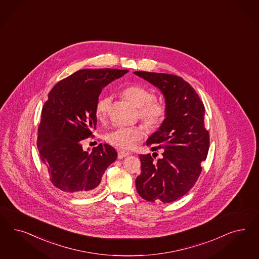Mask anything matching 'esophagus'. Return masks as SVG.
Masks as SVG:
<instances>
[{"label": "esophagus", "mask_w": 259, "mask_h": 259, "mask_svg": "<svg viewBox=\"0 0 259 259\" xmlns=\"http://www.w3.org/2000/svg\"><path fill=\"white\" fill-rule=\"evenodd\" d=\"M128 155H130V153L125 152L124 150H119L118 151V158L119 159L125 158V157L128 156Z\"/></svg>", "instance_id": "obj_1"}]
</instances>
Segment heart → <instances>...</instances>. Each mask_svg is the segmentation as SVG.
I'll return each mask as SVG.
<instances>
[{"instance_id":"obj_1","label":"heart","mask_w":259,"mask_h":259,"mask_svg":"<svg viewBox=\"0 0 259 259\" xmlns=\"http://www.w3.org/2000/svg\"><path fill=\"white\" fill-rule=\"evenodd\" d=\"M123 95L138 109L139 117L150 128H156L165 119L167 109L165 105L155 100L153 92L141 85H130L125 88ZM111 104L109 95L101 96L95 106V116L99 122H104ZM144 136L142 126L117 127L106 134V140L111 146L121 150H132L136 143Z\"/></svg>"}]
</instances>
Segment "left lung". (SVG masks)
I'll return each instance as SVG.
<instances>
[{"label": "left lung", "mask_w": 259, "mask_h": 259, "mask_svg": "<svg viewBox=\"0 0 259 259\" xmlns=\"http://www.w3.org/2000/svg\"><path fill=\"white\" fill-rule=\"evenodd\" d=\"M134 74L162 92L167 109L163 123L146 142L153 146L152 150L163 149V156L155 161L150 153L139 155L142 171L135 180L136 190L145 200L170 203L192 189L200 176L201 162L207 158L209 137L205 108L181 77L147 71Z\"/></svg>", "instance_id": "obj_1"}]
</instances>
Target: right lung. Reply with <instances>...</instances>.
Here are the masks:
<instances>
[{"label":"right lung","mask_w":259,"mask_h":259,"mask_svg":"<svg viewBox=\"0 0 259 259\" xmlns=\"http://www.w3.org/2000/svg\"><path fill=\"white\" fill-rule=\"evenodd\" d=\"M127 71L81 69L50 91L42 107L37 145L51 183L61 191L89 195L116 160V150L108 144L91 152L83 150L82 142L96 128L95 106L102 90Z\"/></svg>","instance_id":"1"}]
</instances>
